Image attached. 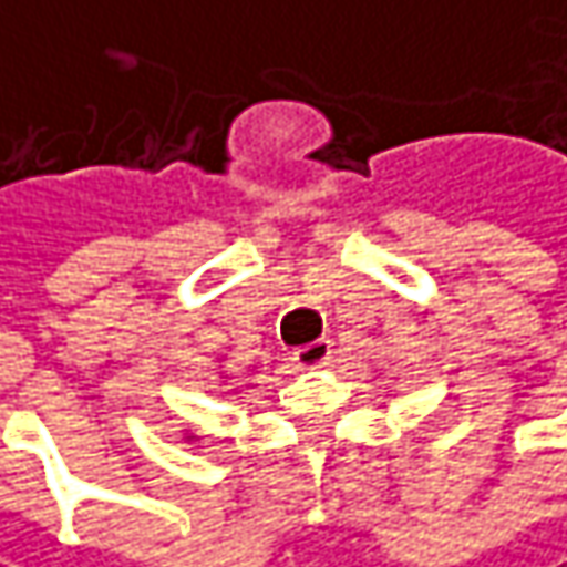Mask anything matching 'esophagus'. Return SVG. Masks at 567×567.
<instances>
[{
	"label": "esophagus",
	"instance_id": "1",
	"mask_svg": "<svg viewBox=\"0 0 567 567\" xmlns=\"http://www.w3.org/2000/svg\"><path fill=\"white\" fill-rule=\"evenodd\" d=\"M331 353H334V343L328 337H321V340H311V343L298 347L295 350V360L305 370H318V367H328L331 363Z\"/></svg>",
	"mask_w": 567,
	"mask_h": 567
}]
</instances>
